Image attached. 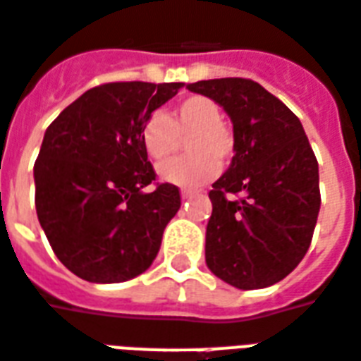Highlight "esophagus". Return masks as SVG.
Listing matches in <instances>:
<instances>
[{"mask_svg":"<svg viewBox=\"0 0 361 361\" xmlns=\"http://www.w3.org/2000/svg\"><path fill=\"white\" fill-rule=\"evenodd\" d=\"M194 194H196V192H194V190H188V188H184V190H180V198L188 200V198H192Z\"/></svg>","mask_w":361,"mask_h":361,"instance_id":"esophagus-1","label":"esophagus"}]
</instances>
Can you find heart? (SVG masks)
<instances>
[{
	"instance_id": "b5f03b06",
	"label": "heart",
	"mask_w": 361,
	"mask_h": 361,
	"mask_svg": "<svg viewBox=\"0 0 361 361\" xmlns=\"http://www.w3.org/2000/svg\"><path fill=\"white\" fill-rule=\"evenodd\" d=\"M219 105L206 96H190L173 109L169 117L154 113L142 128V146L154 161H164L187 141L186 158L161 163L157 175L163 183L200 186L219 173V163L228 161L235 152V136L221 123Z\"/></svg>"
}]
</instances>
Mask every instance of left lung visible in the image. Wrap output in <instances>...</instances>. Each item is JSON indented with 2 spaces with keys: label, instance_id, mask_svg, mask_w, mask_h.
Segmentation results:
<instances>
[{
  "label": "left lung",
  "instance_id": "8db88e82",
  "mask_svg": "<svg viewBox=\"0 0 361 361\" xmlns=\"http://www.w3.org/2000/svg\"><path fill=\"white\" fill-rule=\"evenodd\" d=\"M188 90L219 104L235 155L209 192L206 264L240 290L283 281L306 256L319 213V167L304 126L248 78H213Z\"/></svg>",
  "mask_w": 361,
  "mask_h": 361
}]
</instances>
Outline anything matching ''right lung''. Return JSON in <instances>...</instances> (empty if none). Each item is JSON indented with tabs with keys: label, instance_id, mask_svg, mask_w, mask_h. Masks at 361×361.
Wrapping results in <instances>:
<instances>
[{
	"label": "right lung",
	"instance_id": "right-lung-1",
	"mask_svg": "<svg viewBox=\"0 0 361 361\" xmlns=\"http://www.w3.org/2000/svg\"><path fill=\"white\" fill-rule=\"evenodd\" d=\"M183 82H111L84 92L47 126L34 163L36 213L65 267L90 283H123L154 264L180 207L157 184L142 128Z\"/></svg>",
	"mask_w": 361,
	"mask_h": 361
}]
</instances>
